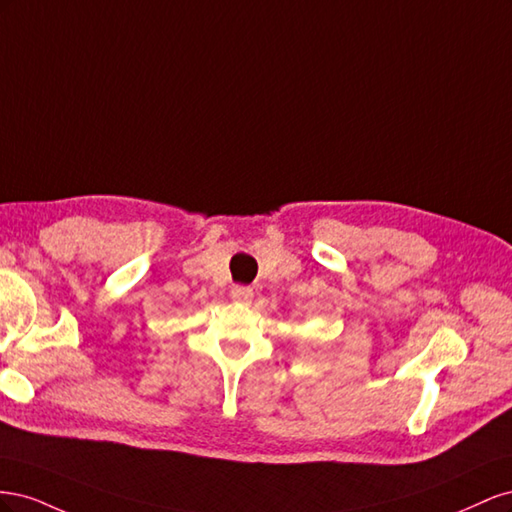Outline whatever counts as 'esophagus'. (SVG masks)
<instances>
[{
    "mask_svg": "<svg viewBox=\"0 0 512 512\" xmlns=\"http://www.w3.org/2000/svg\"><path fill=\"white\" fill-rule=\"evenodd\" d=\"M230 297H232V301L243 303V305H250L252 297H254V290L250 286H235V288L230 290Z\"/></svg>",
    "mask_w": 512,
    "mask_h": 512,
    "instance_id": "esophagus-1",
    "label": "esophagus"
}]
</instances>
